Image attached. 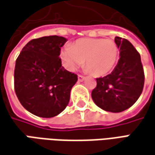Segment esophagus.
<instances>
[{"instance_id":"obj_1","label":"esophagus","mask_w":155,"mask_h":155,"mask_svg":"<svg viewBox=\"0 0 155 155\" xmlns=\"http://www.w3.org/2000/svg\"><path fill=\"white\" fill-rule=\"evenodd\" d=\"M85 79H86V77L83 76V75H78V81H83Z\"/></svg>"}]
</instances>
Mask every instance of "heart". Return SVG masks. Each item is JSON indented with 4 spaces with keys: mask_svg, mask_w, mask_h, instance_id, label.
I'll list each match as a JSON object with an SVG mask.
<instances>
[{
    "mask_svg": "<svg viewBox=\"0 0 155 155\" xmlns=\"http://www.w3.org/2000/svg\"><path fill=\"white\" fill-rule=\"evenodd\" d=\"M120 50L117 44L109 39H79L60 52L65 69L70 72L85 64V70L96 76L110 73L117 63Z\"/></svg>",
    "mask_w": 155,
    "mask_h": 155,
    "instance_id": "1",
    "label": "heart"
}]
</instances>
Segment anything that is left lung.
<instances>
[{
    "label": "left lung",
    "mask_w": 155,
    "mask_h": 155,
    "mask_svg": "<svg viewBox=\"0 0 155 155\" xmlns=\"http://www.w3.org/2000/svg\"><path fill=\"white\" fill-rule=\"evenodd\" d=\"M114 41L120 49V59L112 73L97 78L91 97L102 109L120 113L139 98L144 86V71L139 52L132 44L118 36Z\"/></svg>",
    "instance_id": "left-lung-1"
}]
</instances>
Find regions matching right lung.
Segmentation results:
<instances>
[{"label":"right lung","instance_id":"1","mask_svg":"<svg viewBox=\"0 0 155 155\" xmlns=\"http://www.w3.org/2000/svg\"><path fill=\"white\" fill-rule=\"evenodd\" d=\"M66 38L50 35L29 41L16 60L14 89L29 112L51 118L64 111L77 74L64 69L59 58Z\"/></svg>","mask_w":155,"mask_h":155}]
</instances>
